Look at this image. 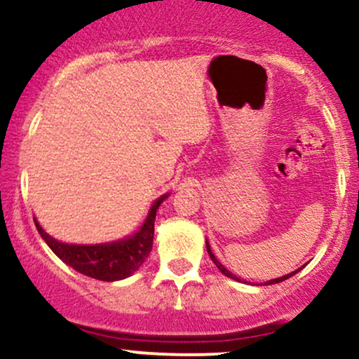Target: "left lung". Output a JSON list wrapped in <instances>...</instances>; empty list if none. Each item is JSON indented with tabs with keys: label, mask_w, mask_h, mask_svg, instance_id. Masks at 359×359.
Returning <instances> with one entry per match:
<instances>
[{
	"label": "left lung",
	"mask_w": 359,
	"mask_h": 359,
	"mask_svg": "<svg viewBox=\"0 0 359 359\" xmlns=\"http://www.w3.org/2000/svg\"><path fill=\"white\" fill-rule=\"evenodd\" d=\"M205 246H208V253H209V257H211V259H212V262H214V265H216V266H217V269H219V270H221V273H224V275H226V277H229V278H234V280H240V278H238V277H236V275H233V273H231V271H228V270H226V269H224V266H222V265H221V263H219V262H217V259H216V257H214V255H212V251H211V246H209V243H208V245H205ZM297 271H299V270L292 271V273H288V275H283V277H280V278H273V280H269V282H266V283H269V285H273V283H280V282H283V280L290 278V277H292V275H295V273H297Z\"/></svg>",
	"instance_id": "8db88e82"
}]
</instances>
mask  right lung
Here are the masks:
<instances>
[{
    "mask_svg": "<svg viewBox=\"0 0 359 359\" xmlns=\"http://www.w3.org/2000/svg\"><path fill=\"white\" fill-rule=\"evenodd\" d=\"M165 199L167 196H162L155 201L138 233L116 243L93 246L67 245V243H60L48 236L36 221L35 226L40 236L62 262L67 263L69 266H72L74 270L86 275V277L102 280V282H114V280H121L133 275L150 255L151 245H154L156 209Z\"/></svg>",
    "mask_w": 359,
    "mask_h": 359,
    "instance_id": "1",
    "label": "right lung"
}]
</instances>
